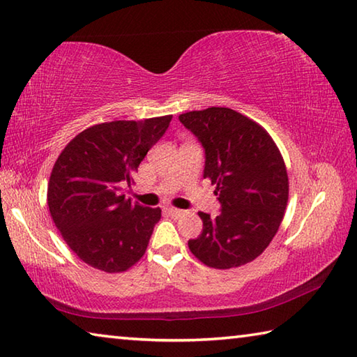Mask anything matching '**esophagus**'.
<instances>
[{
  "label": "esophagus",
  "instance_id": "obj_1",
  "mask_svg": "<svg viewBox=\"0 0 357 357\" xmlns=\"http://www.w3.org/2000/svg\"><path fill=\"white\" fill-rule=\"evenodd\" d=\"M167 213H168V215H172V217H181V215H183V213H184V211L174 209V207H168Z\"/></svg>",
  "mask_w": 357,
  "mask_h": 357
}]
</instances>
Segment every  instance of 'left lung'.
<instances>
[{
    "label": "left lung",
    "instance_id": "obj_1",
    "mask_svg": "<svg viewBox=\"0 0 357 357\" xmlns=\"http://www.w3.org/2000/svg\"><path fill=\"white\" fill-rule=\"evenodd\" d=\"M204 148V178L215 185L222 213L198 212L203 231L190 238L193 256L212 268L255 261L280 229L289 199V178L273 139L248 116L228 107L179 115Z\"/></svg>",
    "mask_w": 357,
    "mask_h": 357
}]
</instances>
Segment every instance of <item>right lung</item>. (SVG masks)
<instances>
[{
  "label": "right lung",
  "mask_w": 357,
  "mask_h": 357,
  "mask_svg": "<svg viewBox=\"0 0 357 357\" xmlns=\"http://www.w3.org/2000/svg\"><path fill=\"white\" fill-rule=\"evenodd\" d=\"M170 121L165 115L90 126L57 158L48 183L50 213L71 251L90 267L120 273L145 255L160 209L132 203L123 187L134 184L140 162Z\"/></svg>",
  "instance_id": "obj_1"
}]
</instances>
